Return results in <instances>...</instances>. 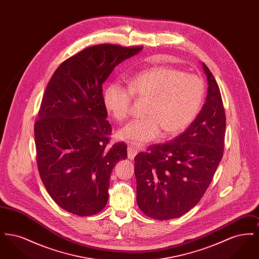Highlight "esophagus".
I'll return each instance as SVG.
<instances>
[{"label": "esophagus", "mask_w": 259, "mask_h": 259, "mask_svg": "<svg viewBox=\"0 0 259 259\" xmlns=\"http://www.w3.org/2000/svg\"><path fill=\"white\" fill-rule=\"evenodd\" d=\"M127 152H128V158L130 159V160H133L134 158H135L136 155H137V153H138V150H137V148L135 147H133V146H128V148H127Z\"/></svg>", "instance_id": "34e87169"}]
</instances>
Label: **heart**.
Segmentation results:
<instances>
[{
	"instance_id": "1",
	"label": "heart",
	"mask_w": 259,
	"mask_h": 259,
	"mask_svg": "<svg viewBox=\"0 0 259 259\" xmlns=\"http://www.w3.org/2000/svg\"><path fill=\"white\" fill-rule=\"evenodd\" d=\"M205 94L203 80L168 66L152 67L127 79V88L119 82L106 87L103 102L117 121L127 119L133 98L147 100L142 119L127 124L118 135L136 145L157 138L180 134L196 117Z\"/></svg>"
}]
</instances>
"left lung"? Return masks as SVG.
Masks as SVG:
<instances>
[{"label":"left lung","mask_w":259,"mask_h":259,"mask_svg":"<svg viewBox=\"0 0 259 259\" xmlns=\"http://www.w3.org/2000/svg\"><path fill=\"white\" fill-rule=\"evenodd\" d=\"M208 79L206 103L184 133L149 146L135 156L137 204L148 218L166 221L192 209L203 197L222 160L226 127L219 85Z\"/></svg>","instance_id":"obj_1"}]
</instances>
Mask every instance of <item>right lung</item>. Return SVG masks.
<instances>
[{
    "label": "right lung",
    "instance_id": "obj_1",
    "mask_svg": "<svg viewBox=\"0 0 259 259\" xmlns=\"http://www.w3.org/2000/svg\"><path fill=\"white\" fill-rule=\"evenodd\" d=\"M142 50L87 48L63 62L46 88L34 126L37 169L50 197L71 213L89 217L104 209L111 171L127 158L125 143L109 146L103 83L116 65Z\"/></svg>",
    "mask_w": 259,
    "mask_h": 259
}]
</instances>
